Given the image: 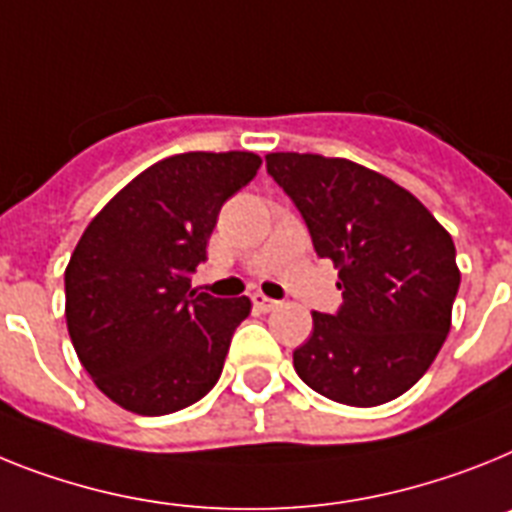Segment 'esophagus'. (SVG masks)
Segmentation results:
<instances>
[{"instance_id": "1", "label": "esophagus", "mask_w": 512, "mask_h": 512, "mask_svg": "<svg viewBox=\"0 0 512 512\" xmlns=\"http://www.w3.org/2000/svg\"><path fill=\"white\" fill-rule=\"evenodd\" d=\"M252 304H255V309H260V312H273V309H276L281 302H276V299H268L265 294H252Z\"/></svg>"}]
</instances>
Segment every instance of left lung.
Returning <instances> with one entry per match:
<instances>
[{
  "mask_svg": "<svg viewBox=\"0 0 512 512\" xmlns=\"http://www.w3.org/2000/svg\"><path fill=\"white\" fill-rule=\"evenodd\" d=\"M265 163L343 291L336 315L312 312L296 375L346 406L393 401L448 336L461 286L453 239L411 192L359 163L315 153H270Z\"/></svg>",
  "mask_w": 512,
  "mask_h": 512,
  "instance_id": "obj_1",
  "label": "left lung"
}]
</instances>
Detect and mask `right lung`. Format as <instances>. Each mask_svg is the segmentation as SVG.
I'll return each instance as SVG.
<instances>
[{"label":"right lung","mask_w":512,"mask_h":512,"mask_svg":"<svg viewBox=\"0 0 512 512\" xmlns=\"http://www.w3.org/2000/svg\"><path fill=\"white\" fill-rule=\"evenodd\" d=\"M260 156L179 153L135 176L88 223L64 270L67 330L88 375L122 409L174 414L221 377L249 299L192 289L218 210Z\"/></svg>","instance_id":"right-lung-1"}]
</instances>
